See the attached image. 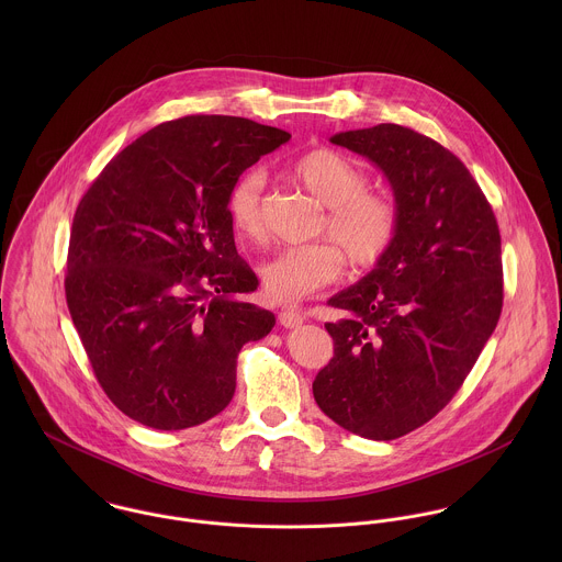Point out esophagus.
Returning a JSON list of instances; mask_svg holds the SVG:
<instances>
[{
    "label": "esophagus",
    "instance_id": "obj_1",
    "mask_svg": "<svg viewBox=\"0 0 562 562\" xmlns=\"http://www.w3.org/2000/svg\"><path fill=\"white\" fill-rule=\"evenodd\" d=\"M305 316L301 312H281L279 314V322L285 326V328H296L299 324H303Z\"/></svg>",
    "mask_w": 562,
    "mask_h": 562
}]
</instances>
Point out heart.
<instances>
[{
    "instance_id": "heart-1",
    "label": "heart",
    "mask_w": 562,
    "mask_h": 562,
    "mask_svg": "<svg viewBox=\"0 0 562 562\" xmlns=\"http://www.w3.org/2000/svg\"><path fill=\"white\" fill-rule=\"evenodd\" d=\"M294 179L326 210L322 232L330 241L279 250L261 266V285L270 301L292 305L333 283L344 270V257L357 268L381 261L401 229L398 203L368 190V175L333 149H314L290 166ZM261 172H246L232 186L227 214L236 234L248 241L263 238Z\"/></svg>"
}]
</instances>
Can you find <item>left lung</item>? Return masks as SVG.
Listing matches in <instances>:
<instances>
[{"label": "left lung", "instance_id": "left-lung-1", "mask_svg": "<svg viewBox=\"0 0 562 562\" xmlns=\"http://www.w3.org/2000/svg\"><path fill=\"white\" fill-rule=\"evenodd\" d=\"M372 161L401 210L387 255L328 299L333 359L314 398L341 428L390 441L432 419L463 385L502 312L497 221L465 164L408 127L330 136Z\"/></svg>", "mask_w": 562, "mask_h": 562}]
</instances>
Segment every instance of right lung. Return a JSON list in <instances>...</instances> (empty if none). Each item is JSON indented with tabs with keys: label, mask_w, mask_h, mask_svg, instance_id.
<instances>
[{
	"label": "right lung",
	"mask_w": 562,
	"mask_h": 562,
	"mask_svg": "<svg viewBox=\"0 0 562 562\" xmlns=\"http://www.w3.org/2000/svg\"><path fill=\"white\" fill-rule=\"evenodd\" d=\"M288 140L250 119L183 116L125 147L81 196L67 305L99 385L127 417L181 430L234 398L241 346L277 321L246 299L259 281L238 257L227 196Z\"/></svg>",
	"instance_id": "1"
}]
</instances>
